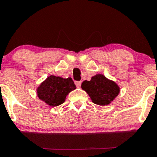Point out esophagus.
Masks as SVG:
<instances>
[{
    "instance_id": "obj_1",
    "label": "esophagus",
    "mask_w": 157,
    "mask_h": 157,
    "mask_svg": "<svg viewBox=\"0 0 157 157\" xmlns=\"http://www.w3.org/2000/svg\"><path fill=\"white\" fill-rule=\"evenodd\" d=\"M81 83H82L81 81H75V84L77 87H80V85H81Z\"/></svg>"
}]
</instances>
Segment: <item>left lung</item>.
Wrapping results in <instances>:
<instances>
[{
  "instance_id": "left-lung-1",
  "label": "left lung",
  "mask_w": 157,
  "mask_h": 157,
  "mask_svg": "<svg viewBox=\"0 0 157 157\" xmlns=\"http://www.w3.org/2000/svg\"><path fill=\"white\" fill-rule=\"evenodd\" d=\"M81 87L87 93L93 103L100 106L109 104L120 93L118 85L103 74H97L90 81L84 80Z\"/></svg>"
}]
</instances>
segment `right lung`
<instances>
[{
  "mask_svg": "<svg viewBox=\"0 0 157 157\" xmlns=\"http://www.w3.org/2000/svg\"><path fill=\"white\" fill-rule=\"evenodd\" d=\"M75 89L76 86L71 77L65 79L51 75L38 86L36 92L40 100L50 106H55L62 104L67 95Z\"/></svg>",
  "mask_w": 157,
  "mask_h": 157,
  "instance_id": "obj_1",
  "label": "right lung"
}]
</instances>
